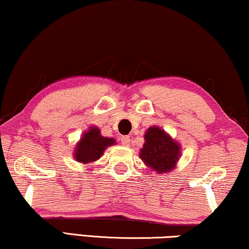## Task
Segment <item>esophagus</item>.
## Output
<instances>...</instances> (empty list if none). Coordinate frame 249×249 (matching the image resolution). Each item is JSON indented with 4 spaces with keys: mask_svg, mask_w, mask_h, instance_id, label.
Masks as SVG:
<instances>
[{
    "mask_svg": "<svg viewBox=\"0 0 249 249\" xmlns=\"http://www.w3.org/2000/svg\"><path fill=\"white\" fill-rule=\"evenodd\" d=\"M130 137H127V135H124V137L121 138V142L124 144V146H128L130 144Z\"/></svg>",
    "mask_w": 249,
    "mask_h": 249,
    "instance_id": "34e87169",
    "label": "esophagus"
}]
</instances>
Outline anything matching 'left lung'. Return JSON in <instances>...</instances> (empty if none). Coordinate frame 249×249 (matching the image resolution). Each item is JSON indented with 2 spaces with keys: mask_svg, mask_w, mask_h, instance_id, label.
Segmentation results:
<instances>
[{
  "mask_svg": "<svg viewBox=\"0 0 249 249\" xmlns=\"http://www.w3.org/2000/svg\"><path fill=\"white\" fill-rule=\"evenodd\" d=\"M140 159L157 174H166L176 168L180 157V146L164 130L150 126L144 134Z\"/></svg>",
  "mask_w": 249,
  "mask_h": 249,
  "instance_id": "obj_1",
  "label": "left lung"
}]
</instances>
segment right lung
Returning a JSON list of instances; mask_svg holds the SVG:
<instances>
[{
	"label": "right lung",
	"mask_w": 249,
	"mask_h": 249,
	"mask_svg": "<svg viewBox=\"0 0 249 249\" xmlns=\"http://www.w3.org/2000/svg\"><path fill=\"white\" fill-rule=\"evenodd\" d=\"M116 141L114 138L102 137L101 132L96 126H90L88 131L85 132L80 141L74 148V159L75 161L84 163H90L96 161L103 155L106 148L114 146Z\"/></svg>",
	"instance_id": "obj_1"
}]
</instances>
